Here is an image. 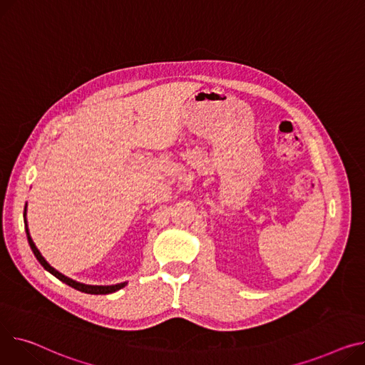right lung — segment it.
Masks as SVG:
<instances>
[{
  "label": "right lung",
  "mask_w": 365,
  "mask_h": 365,
  "mask_svg": "<svg viewBox=\"0 0 365 365\" xmlns=\"http://www.w3.org/2000/svg\"><path fill=\"white\" fill-rule=\"evenodd\" d=\"M26 207H28V204L24 205V229H26V235H28V240H29V245H31V248H32V251H34V254H35V257H36V259L41 262V265L43 267V269L46 270V272H50L53 276H56L58 280H61L63 283H66V284H68V286H71V287H75V289H78V290H81V292H85V294H91V295H106V294H113V292H115V290H118V289H121V287H125L128 283L125 282V283H117V284H111V286H93V284H85V283H79V282H76V280H73V279H68L67 276H64V274H61L60 272H57L54 267H51L50 264L46 262V259L41 255V252H39V250L36 248V245L34 244V240H32V237H31V235H29V229H28V222H26Z\"/></svg>",
  "instance_id": "1"
}]
</instances>
